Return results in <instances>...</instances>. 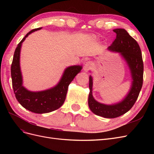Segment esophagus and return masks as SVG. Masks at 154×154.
<instances>
[{
    "instance_id": "esophagus-1",
    "label": "esophagus",
    "mask_w": 154,
    "mask_h": 154,
    "mask_svg": "<svg viewBox=\"0 0 154 154\" xmlns=\"http://www.w3.org/2000/svg\"><path fill=\"white\" fill-rule=\"evenodd\" d=\"M91 67V63L90 62H86V63L85 64V66H84V70H85V71H87L88 69H90V67Z\"/></svg>"
}]
</instances>
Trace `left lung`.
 I'll list each match as a JSON object with an SVG mask.
<instances>
[{
    "label": "left lung",
    "instance_id": "obj_1",
    "mask_svg": "<svg viewBox=\"0 0 154 154\" xmlns=\"http://www.w3.org/2000/svg\"><path fill=\"white\" fill-rule=\"evenodd\" d=\"M116 38L109 49L121 53L127 62L131 71L132 84L127 97L120 103L106 105L96 101L92 96V79L89 77L90 92L88 103L91 110L96 115L105 118H115L125 114L132 108L139 96L143 82V61L141 51L136 40L124 29H116Z\"/></svg>",
    "mask_w": 154,
    "mask_h": 154
}]
</instances>
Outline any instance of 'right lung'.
<instances>
[{
    "mask_svg": "<svg viewBox=\"0 0 154 154\" xmlns=\"http://www.w3.org/2000/svg\"><path fill=\"white\" fill-rule=\"evenodd\" d=\"M40 29L41 27L32 29L17 45L11 66L12 85L17 100L26 109L36 114L48 113L59 109L66 100L69 84L82 70V67L79 66L67 68L58 84L51 89L36 92L26 89L22 86L20 68L21 45L26 37L31 32Z\"/></svg>",
    "mask_w": 154,
    "mask_h": 154,
    "instance_id": "add662e5",
    "label": "right lung"
}]
</instances>
